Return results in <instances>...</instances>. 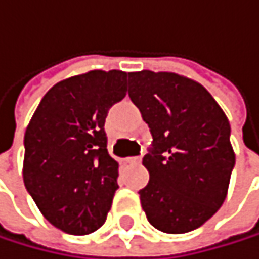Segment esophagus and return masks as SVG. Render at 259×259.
Listing matches in <instances>:
<instances>
[{"label": "esophagus", "mask_w": 259, "mask_h": 259, "mask_svg": "<svg viewBox=\"0 0 259 259\" xmlns=\"http://www.w3.org/2000/svg\"><path fill=\"white\" fill-rule=\"evenodd\" d=\"M140 160H142V156H136V157H128L126 159L128 163H139Z\"/></svg>", "instance_id": "esophagus-1"}]
</instances>
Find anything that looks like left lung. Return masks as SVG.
<instances>
[{"label":"left lung","mask_w":259,"mask_h":259,"mask_svg":"<svg viewBox=\"0 0 259 259\" xmlns=\"http://www.w3.org/2000/svg\"><path fill=\"white\" fill-rule=\"evenodd\" d=\"M130 99L148 123L150 182L139 191L153 227L187 233L223 205L235 153L230 123L204 86L173 72L128 74Z\"/></svg>","instance_id":"obj_1"}]
</instances>
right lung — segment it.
<instances>
[{"instance_id":"1","label":"right lung","mask_w":259,"mask_h":259,"mask_svg":"<svg viewBox=\"0 0 259 259\" xmlns=\"http://www.w3.org/2000/svg\"><path fill=\"white\" fill-rule=\"evenodd\" d=\"M126 72L91 71L52 86L24 134L23 178L43 216L71 235L103 226L119 188L105 120L126 96Z\"/></svg>"}]
</instances>
